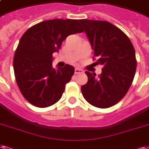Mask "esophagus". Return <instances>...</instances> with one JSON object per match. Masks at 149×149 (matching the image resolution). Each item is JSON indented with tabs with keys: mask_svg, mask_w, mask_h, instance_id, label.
Wrapping results in <instances>:
<instances>
[{
	"mask_svg": "<svg viewBox=\"0 0 149 149\" xmlns=\"http://www.w3.org/2000/svg\"><path fill=\"white\" fill-rule=\"evenodd\" d=\"M84 71L82 69H78V68H76L75 69V74H80V73H83Z\"/></svg>",
	"mask_w": 149,
	"mask_h": 149,
	"instance_id": "34e87169",
	"label": "esophagus"
}]
</instances>
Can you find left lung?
Here are the masks:
<instances>
[{
    "label": "left lung",
    "instance_id": "8db88e82",
    "mask_svg": "<svg viewBox=\"0 0 149 149\" xmlns=\"http://www.w3.org/2000/svg\"><path fill=\"white\" fill-rule=\"evenodd\" d=\"M94 50L95 65H102L99 79L86 71L88 82L81 87L91 105L108 108L123 99L133 83L136 69L135 49L128 36L111 23L80 19Z\"/></svg>",
    "mask_w": 149,
    "mask_h": 149
}]
</instances>
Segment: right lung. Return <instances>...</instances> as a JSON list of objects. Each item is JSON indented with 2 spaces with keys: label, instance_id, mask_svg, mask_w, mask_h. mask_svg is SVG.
<instances>
[{
  "label": "right lung",
  "instance_id": "add662e5",
  "mask_svg": "<svg viewBox=\"0 0 149 149\" xmlns=\"http://www.w3.org/2000/svg\"><path fill=\"white\" fill-rule=\"evenodd\" d=\"M80 19H54L27 30L16 48L13 69L23 96L37 107H48L60 100L74 68L65 65L55 70L53 54L58 52L70 35L83 32Z\"/></svg>",
  "mask_w": 149,
  "mask_h": 149
}]
</instances>
